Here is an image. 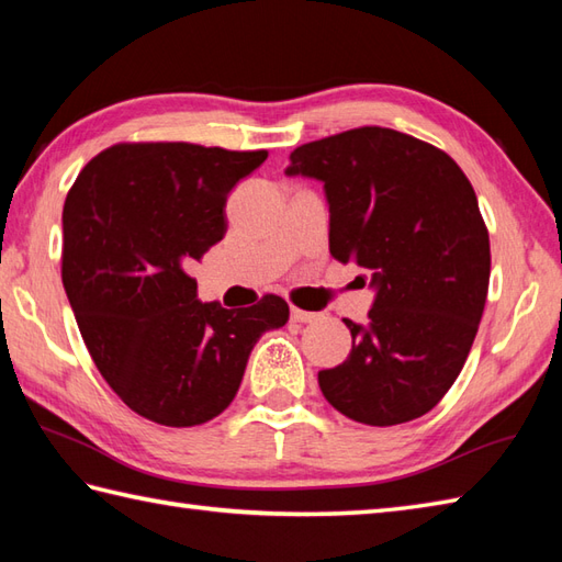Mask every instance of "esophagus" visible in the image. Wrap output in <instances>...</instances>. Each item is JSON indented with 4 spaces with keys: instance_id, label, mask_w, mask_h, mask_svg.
<instances>
[{
    "instance_id": "esophagus-1",
    "label": "esophagus",
    "mask_w": 562,
    "mask_h": 562,
    "mask_svg": "<svg viewBox=\"0 0 562 562\" xmlns=\"http://www.w3.org/2000/svg\"><path fill=\"white\" fill-rule=\"evenodd\" d=\"M292 321H296V324H314V321H318V314L304 312V308H292Z\"/></svg>"
}]
</instances>
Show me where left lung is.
<instances>
[{"mask_svg": "<svg viewBox=\"0 0 562 562\" xmlns=\"http://www.w3.org/2000/svg\"><path fill=\"white\" fill-rule=\"evenodd\" d=\"M288 176L324 183L330 256L364 268L367 324L342 318L352 350L318 372L333 408L389 427L429 413L457 381L483 316L491 238L449 154L389 127H357L290 154Z\"/></svg>", "mask_w": 562, "mask_h": 562, "instance_id": "left-lung-1", "label": "left lung"}]
</instances>
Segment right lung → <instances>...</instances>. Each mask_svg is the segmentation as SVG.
I'll use <instances>...</instances> for the list:
<instances>
[{
	"label": "right lung",
	"mask_w": 562,
	"mask_h": 562,
	"mask_svg": "<svg viewBox=\"0 0 562 562\" xmlns=\"http://www.w3.org/2000/svg\"><path fill=\"white\" fill-rule=\"evenodd\" d=\"M268 159L188 142L115 145L93 157L63 210V284L91 360L127 408L166 427L217 417L250 350L290 306L200 302L188 270L226 234V195Z\"/></svg>",
	"instance_id": "add662e5"
}]
</instances>
